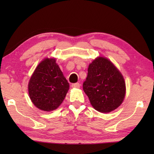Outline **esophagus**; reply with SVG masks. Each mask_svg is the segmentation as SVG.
<instances>
[{"label": "esophagus", "instance_id": "esophagus-1", "mask_svg": "<svg viewBox=\"0 0 154 154\" xmlns=\"http://www.w3.org/2000/svg\"><path fill=\"white\" fill-rule=\"evenodd\" d=\"M71 87L72 88H77V89H79L80 87V84L79 83H73L71 85Z\"/></svg>", "mask_w": 154, "mask_h": 154}]
</instances>
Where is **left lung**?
Masks as SVG:
<instances>
[{"label": "left lung", "instance_id": "obj_1", "mask_svg": "<svg viewBox=\"0 0 154 154\" xmlns=\"http://www.w3.org/2000/svg\"><path fill=\"white\" fill-rule=\"evenodd\" d=\"M83 87L91 105L103 113L117 109L126 94L122 75L112 62L103 57L96 58L89 64Z\"/></svg>", "mask_w": 154, "mask_h": 154}]
</instances>
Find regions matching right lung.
Masks as SVG:
<instances>
[{
    "mask_svg": "<svg viewBox=\"0 0 154 154\" xmlns=\"http://www.w3.org/2000/svg\"><path fill=\"white\" fill-rule=\"evenodd\" d=\"M69 88L55 58H46L35 68L28 83L32 102L44 111L54 110L63 102Z\"/></svg>",
    "mask_w": 154,
    "mask_h": 154,
    "instance_id": "obj_1",
    "label": "right lung"
}]
</instances>
